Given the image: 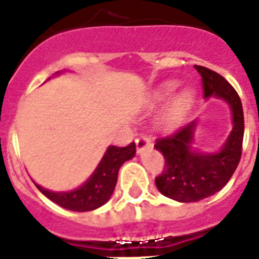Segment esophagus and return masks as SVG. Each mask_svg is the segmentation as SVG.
I'll list each match as a JSON object with an SVG mask.
<instances>
[{
    "label": "esophagus",
    "instance_id": "obj_1",
    "mask_svg": "<svg viewBox=\"0 0 259 259\" xmlns=\"http://www.w3.org/2000/svg\"><path fill=\"white\" fill-rule=\"evenodd\" d=\"M136 145H137V153H142L148 148H152V141L146 136H140L136 140Z\"/></svg>",
    "mask_w": 259,
    "mask_h": 259
}]
</instances>
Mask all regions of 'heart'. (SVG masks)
Masks as SVG:
<instances>
[{"label": "heart", "mask_w": 259, "mask_h": 259, "mask_svg": "<svg viewBox=\"0 0 259 259\" xmlns=\"http://www.w3.org/2000/svg\"><path fill=\"white\" fill-rule=\"evenodd\" d=\"M177 87H179V82L176 80H168V82L161 83L160 86L153 90V93L150 95L149 107L153 109V107L162 105L166 99H169V97L176 91ZM192 99L193 93L189 89H184L181 90L180 93H177L166 105L161 115L158 117V126L162 129H172L179 125V122L184 118L192 105Z\"/></svg>", "instance_id": "obj_1"}]
</instances>
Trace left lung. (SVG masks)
Segmentation results:
<instances>
[{"instance_id": "obj_1", "label": "left lung", "mask_w": 259, "mask_h": 259, "mask_svg": "<svg viewBox=\"0 0 259 259\" xmlns=\"http://www.w3.org/2000/svg\"><path fill=\"white\" fill-rule=\"evenodd\" d=\"M200 74L204 98L225 101L231 110L233 130L217 152H201L195 148L197 119L158 138L154 148L165 158L164 170L156 177V187L164 196L181 203H192L209 197L225 187L237 169L243 141V109L233 86L217 72L195 66Z\"/></svg>"}]
</instances>
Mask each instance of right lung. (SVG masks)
Returning a JSON list of instances; mask_svg holds the SVG:
<instances>
[{
	"label": "right lung",
	"mask_w": 259,
	"mask_h": 259,
	"mask_svg": "<svg viewBox=\"0 0 259 259\" xmlns=\"http://www.w3.org/2000/svg\"><path fill=\"white\" fill-rule=\"evenodd\" d=\"M59 74L60 72H56V75ZM134 154H136L134 142L125 148L109 146L95 170L91 173V176L80 187L72 191L54 192L50 189L42 188L41 185L36 183L34 184L42 195H46L50 200L63 208L78 211V212L93 211L109 201L117 184L118 170L123 162L133 158Z\"/></svg>",
	"instance_id": "obj_1"
}]
</instances>
